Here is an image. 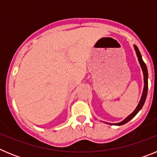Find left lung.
Returning a JSON list of instances; mask_svg holds the SVG:
<instances>
[{"label":"left lung","instance_id":"8db88e82","mask_svg":"<svg viewBox=\"0 0 157 157\" xmlns=\"http://www.w3.org/2000/svg\"><path fill=\"white\" fill-rule=\"evenodd\" d=\"M134 48H135V51H136V53H137V56H138V61H139L140 65L141 67V69L143 71V75H144V83H145V85H144V90H143V93H142V96H141V101H140L139 104L137 106V108L135 109V110L131 113L129 116H127L125 120H123V121L120 122V123H114V125H117V126H121L123 125V124H125L127 123V122L130 121L131 119L134 117V116L137 115L138 112L141 109L142 106L144 105V103H145V99H146V97H147V92H148V71H147V67H146V65H145V62L143 61V59L141 58V52H140L139 49L138 48L136 45H134ZM110 124V123H109Z\"/></svg>","mask_w":157,"mask_h":157}]
</instances>
